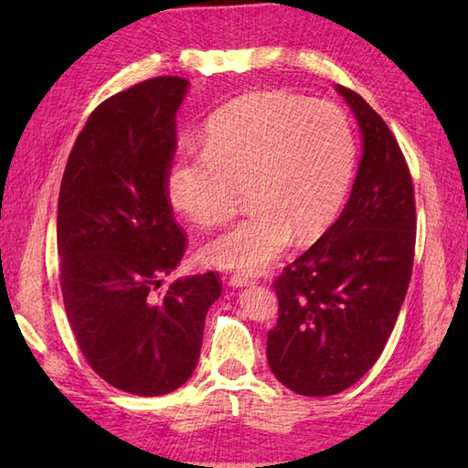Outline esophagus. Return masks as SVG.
Returning <instances> with one entry per match:
<instances>
[{
    "label": "esophagus",
    "mask_w": 468,
    "mask_h": 468,
    "mask_svg": "<svg viewBox=\"0 0 468 468\" xmlns=\"http://www.w3.org/2000/svg\"><path fill=\"white\" fill-rule=\"evenodd\" d=\"M251 283H253L251 277H245V275H239V273L229 277V285H233V287H245V285H251Z\"/></svg>",
    "instance_id": "obj_1"
}]
</instances>
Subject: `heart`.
Returning <instances> with one entry per match:
<instances>
[{
  "mask_svg": "<svg viewBox=\"0 0 468 468\" xmlns=\"http://www.w3.org/2000/svg\"><path fill=\"white\" fill-rule=\"evenodd\" d=\"M356 136L332 102L280 92L237 98L205 126L203 151L186 153L166 175V195L188 223L215 227L239 205L251 208L201 250L217 270L260 273L293 237L314 241L335 218L356 168Z\"/></svg>",
  "mask_w": 468,
  "mask_h": 468,
  "instance_id": "1",
  "label": "heart"
}]
</instances>
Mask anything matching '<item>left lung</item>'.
Segmentation results:
<instances>
[{"mask_svg":"<svg viewBox=\"0 0 468 468\" xmlns=\"http://www.w3.org/2000/svg\"><path fill=\"white\" fill-rule=\"evenodd\" d=\"M362 128L364 156L337 221L275 277L267 362L303 396L356 384L380 357L409 290L416 245L410 168L374 108L337 86Z\"/></svg>","mask_w":468,"mask_h":468,"instance_id":"1","label":"left lung"}]
</instances>
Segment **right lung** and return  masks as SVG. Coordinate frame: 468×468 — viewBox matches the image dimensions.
Returning <instances> with one entry per match:
<instances>
[{"instance_id":"right-lung-1","label":"right lung","mask_w":468,"mask_h":468,"mask_svg":"<svg viewBox=\"0 0 468 468\" xmlns=\"http://www.w3.org/2000/svg\"><path fill=\"white\" fill-rule=\"evenodd\" d=\"M186 86L181 76H158L106 98L78 134L59 185L68 322L88 366L136 396H163L188 380L205 315L221 295L217 271L158 292L186 251L166 195Z\"/></svg>"}]
</instances>
